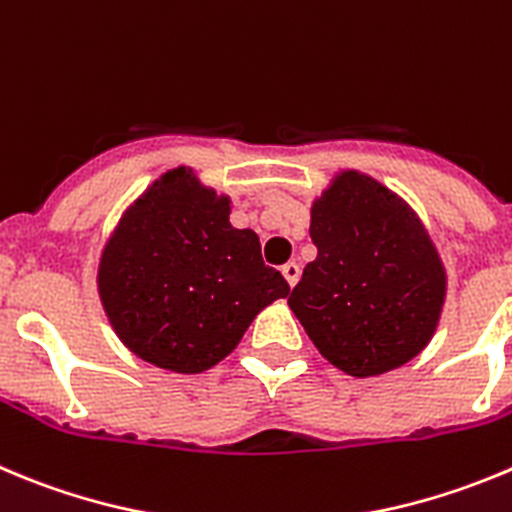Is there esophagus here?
Wrapping results in <instances>:
<instances>
[{"mask_svg": "<svg viewBox=\"0 0 512 512\" xmlns=\"http://www.w3.org/2000/svg\"><path fill=\"white\" fill-rule=\"evenodd\" d=\"M281 274H284V279H287L289 287H294V284H297V281H299V274H302V271H299V264L289 261V264L281 266Z\"/></svg>", "mask_w": 512, "mask_h": 512, "instance_id": "1", "label": "esophagus"}]
</instances>
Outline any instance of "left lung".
I'll use <instances>...</instances> for the list:
<instances>
[{"instance_id": "obj_1", "label": "left lung", "mask_w": 512, "mask_h": 512, "mask_svg": "<svg viewBox=\"0 0 512 512\" xmlns=\"http://www.w3.org/2000/svg\"><path fill=\"white\" fill-rule=\"evenodd\" d=\"M309 236L317 259L289 307L314 348L355 378L416 358L439 325L447 274L414 210L348 170L314 200Z\"/></svg>"}]
</instances>
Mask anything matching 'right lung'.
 Returning a JSON list of instances; mask_svg holds the SVG:
<instances>
[{
	"mask_svg": "<svg viewBox=\"0 0 512 512\" xmlns=\"http://www.w3.org/2000/svg\"><path fill=\"white\" fill-rule=\"evenodd\" d=\"M231 200L192 170L159 177L124 213L101 253L98 294L126 348L175 373H203L233 353L253 317L289 284L238 231Z\"/></svg>",
	"mask_w": 512,
	"mask_h": 512,
	"instance_id": "add662e5",
	"label": "right lung"
}]
</instances>
